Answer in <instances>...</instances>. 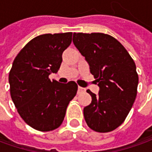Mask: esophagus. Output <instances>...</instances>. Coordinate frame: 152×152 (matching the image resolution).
I'll list each match as a JSON object with an SVG mask.
<instances>
[{"label": "esophagus", "instance_id": "1", "mask_svg": "<svg viewBox=\"0 0 152 152\" xmlns=\"http://www.w3.org/2000/svg\"><path fill=\"white\" fill-rule=\"evenodd\" d=\"M85 89H84V88H82V87H80V86H79L78 87V94H82V93H85Z\"/></svg>", "mask_w": 152, "mask_h": 152}]
</instances>
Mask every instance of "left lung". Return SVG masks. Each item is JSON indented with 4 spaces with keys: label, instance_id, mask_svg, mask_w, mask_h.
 I'll return each instance as SVG.
<instances>
[{
    "label": "left lung",
    "instance_id": "obj_1",
    "mask_svg": "<svg viewBox=\"0 0 152 152\" xmlns=\"http://www.w3.org/2000/svg\"><path fill=\"white\" fill-rule=\"evenodd\" d=\"M73 41L100 87L97 96L87 91L92 101L84 108L85 122L94 131H113L124 122L137 96L135 63L124 45L109 34L73 33Z\"/></svg>",
    "mask_w": 152,
    "mask_h": 152
}]
</instances>
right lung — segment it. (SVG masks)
Instances as JSON below:
<instances>
[{
    "label": "right lung",
    "mask_w": 152,
    "mask_h": 152,
    "mask_svg": "<svg viewBox=\"0 0 152 152\" xmlns=\"http://www.w3.org/2000/svg\"><path fill=\"white\" fill-rule=\"evenodd\" d=\"M73 33L45 34L31 39L15 57L9 73L10 94L20 117L39 131L60 127L69 102L76 96L74 81L60 84L49 75L57 73L62 52Z\"/></svg>",
    "instance_id": "add662e5"
}]
</instances>
